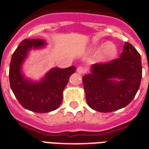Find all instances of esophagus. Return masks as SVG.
<instances>
[{"mask_svg": "<svg viewBox=\"0 0 149 149\" xmlns=\"http://www.w3.org/2000/svg\"><path fill=\"white\" fill-rule=\"evenodd\" d=\"M86 69L85 68H84L82 66H79L77 69V72L79 74H84V73H85L86 72Z\"/></svg>", "mask_w": 149, "mask_h": 149, "instance_id": "34e87169", "label": "esophagus"}]
</instances>
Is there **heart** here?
Returning <instances> with one entry per match:
<instances>
[{
	"label": "heart",
	"instance_id": "heart-1",
	"mask_svg": "<svg viewBox=\"0 0 149 149\" xmlns=\"http://www.w3.org/2000/svg\"><path fill=\"white\" fill-rule=\"evenodd\" d=\"M92 49L96 51L102 50L100 59L102 61H110L113 60L118 54V48L116 45L110 42H105L98 46H95L94 47H92Z\"/></svg>",
	"mask_w": 149,
	"mask_h": 149
}]
</instances>
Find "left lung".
<instances>
[{
	"mask_svg": "<svg viewBox=\"0 0 149 149\" xmlns=\"http://www.w3.org/2000/svg\"><path fill=\"white\" fill-rule=\"evenodd\" d=\"M142 77L141 55L132 44L125 42L119 58L108 63L94 64L83 77L86 101L91 109L112 112L133 100Z\"/></svg>",
	"mask_w": 149,
	"mask_h": 149,
	"instance_id": "8db88e82",
	"label": "left lung"
}]
</instances>
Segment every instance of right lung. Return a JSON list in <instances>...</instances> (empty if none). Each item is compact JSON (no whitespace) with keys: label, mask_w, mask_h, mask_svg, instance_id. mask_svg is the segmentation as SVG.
Masks as SVG:
<instances>
[{"label":"right lung","mask_w":149,"mask_h":149,"mask_svg":"<svg viewBox=\"0 0 149 149\" xmlns=\"http://www.w3.org/2000/svg\"><path fill=\"white\" fill-rule=\"evenodd\" d=\"M47 42L40 38H26L19 43L11 59L9 81L11 89L23 107L36 113H47L58 109L62 102L63 91L76 70L75 66L65 69L55 67L40 80L27 78L22 66L31 49H42Z\"/></svg>","instance_id":"obj_1"}]
</instances>
